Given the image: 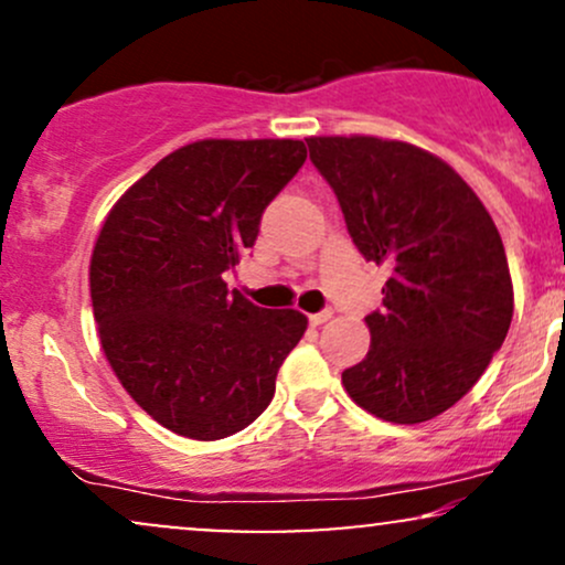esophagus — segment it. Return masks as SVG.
Returning <instances> with one entry per match:
<instances>
[{"label": "esophagus", "mask_w": 565, "mask_h": 565, "mask_svg": "<svg viewBox=\"0 0 565 565\" xmlns=\"http://www.w3.org/2000/svg\"><path fill=\"white\" fill-rule=\"evenodd\" d=\"M332 310H321V313H313L310 316V323H313V327H321V323H327L329 319H332Z\"/></svg>", "instance_id": "34e87169"}]
</instances>
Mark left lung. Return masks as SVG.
I'll use <instances>...</instances> for the list:
<instances>
[{
  "instance_id": "8db88e82",
  "label": "left lung",
  "mask_w": 565,
  "mask_h": 565,
  "mask_svg": "<svg viewBox=\"0 0 565 565\" xmlns=\"http://www.w3.org/2000/svg\"><path fill=\"white\" fill-rule=\"evenodd\" d=\"M305 140L353 244L391 270L382 310L366 316V359L342 385L385 423H427L481 380L508 337L515 300L494 220L425 148L374 135Z\"/></svg>"
}]
</instances>
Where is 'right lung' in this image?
Segmentation results:
<instances>
[{"mask_svg":"<svg viewBox=\"0 0 565 565\" xmlns=\"http://www.w3.org/2000/svg\"><path fill=\"white\" fill-rule=\"evenodd\" d=\"M302 140H196L121 193L89 260L103 353L167 430L217 440L270 404L300 342V310H268L223 274L255 244L265 206L305 164Z\"/></svg>","mask_w":565,"mask_h":565,"instance_id":"1","label":"right lung"}]
</instances>
